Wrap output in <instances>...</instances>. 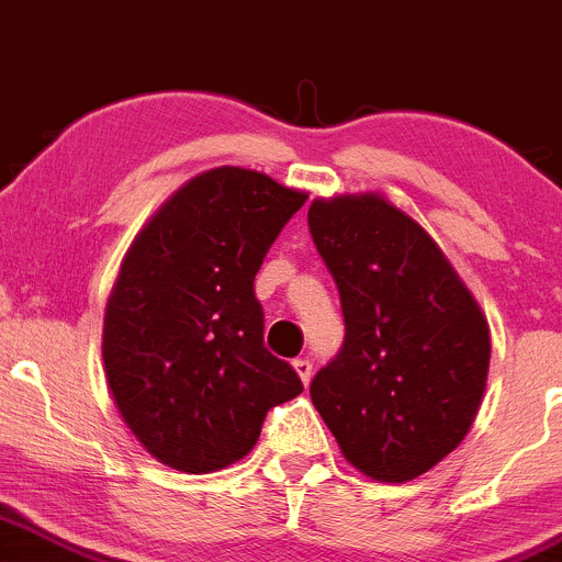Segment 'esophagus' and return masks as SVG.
I'll use <instances>...</instances> for the list:
<instances>
[{
	"mask_svg": "<svg viewBox=\"0 0 562 562\" xmlns=\"http://www.w3.org/2000/svg\"><path fill=\"white\" fill-rule=\"evenodd\" d=\"M292 367H294V372H297L300 380H303L305 385L311 383V375H313V364H311V361H307V359H294Z\"/></svg>",
	"mask_w": 562,
	"mask_h": 562,
	"instance_id": "34e87169",
	"label": "esophagus"
}]
</instances>
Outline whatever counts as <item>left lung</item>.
I'll list each match as a JSON object with an SVG mask.
<instances>
[{"mask_svg": "<svg viewBox=\"0 0 562 562\" xmlns=\"http://www.w3.org/2000/svg\"><path fill=\"white\" fill-rule=\"evenodd\" d=\"M307 225L346 318L311 400L361 474L415 480L474 424L491 367L485 313L437 240L383 192L316 198Z\"/></svg>", "mask_w": 562, "mask_h": 562, "instance_id": "1", "label": "left lung"}]
</instances>
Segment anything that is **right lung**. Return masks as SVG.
<instances>
[{"label": "right lung", "instance_id": "1", "mask_svg": "<svg viewBox=\"0 0 562 562\" xmlns=\"http://www.w3.org/2000/svg\"><path fill=\"white\" fill-rule=\"evenodd\" d=\"M307 192L220 166L179 187L125 251L101 356L120 418L166 467L209 474L249 456L270 407L303 394L262 342L255 276Z\"/></svg>", "mask_w": 562, "mask_h": 562}]
</instances>
